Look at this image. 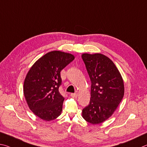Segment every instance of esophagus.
<instances>
[{
	"label": "esophagus",
	"mask_w": 147,
	"mask_h": 147,
	"mask_svg": "<svg viewBox=\"0 0 147 147\" xmlns=\"http://www.w3.org/2000/svg\"><path fill=\"white\" fill-rule=\"evenodd\" d=\"M70 96H71V97H74V98H77V97H78V94H77V93L71 94H70Z\"/></svg>",
	"instance_id": "34e87169"
}]
</instances>
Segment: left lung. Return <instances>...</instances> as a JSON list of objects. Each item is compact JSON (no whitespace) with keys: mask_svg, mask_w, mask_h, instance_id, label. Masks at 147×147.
<instances>
[{"mask_svg":"<svg viewBox=\"0 0 147 147\" xmlns=\"http://www.w3.org/2000/svg\"><path fill=\"white\" fill-rule=\"evenodd\" d=\"M82 59L91 81L89 105L83 109L82 115L92 125L109 119L124 96V83L114 63L101 53H83Z\"/></svg>","mask_w":147,"mask_h":147,"instance_id":"8db88e82","label":"left lung"}]
</instances>
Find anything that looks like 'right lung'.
I'll use <instances>...</instances> for the list:
<instances>
[{"label": "right lung", "instance_id": "1", "mask_svg": "<svg viewBox=\"0 0 147 147\" xmlns=\"http://www.w3.org/2000/svg\"><path fill=\"white\" fill-rule=\"evenodd\" d=\"M75 59L72 54L60 51L48 52L31 67L24 83V95L33 114L46 121L61 114L64 100L59 88L61 71Z\"/></svg>", "mask_w": 147, "mask_h": 147}]
</instances>
